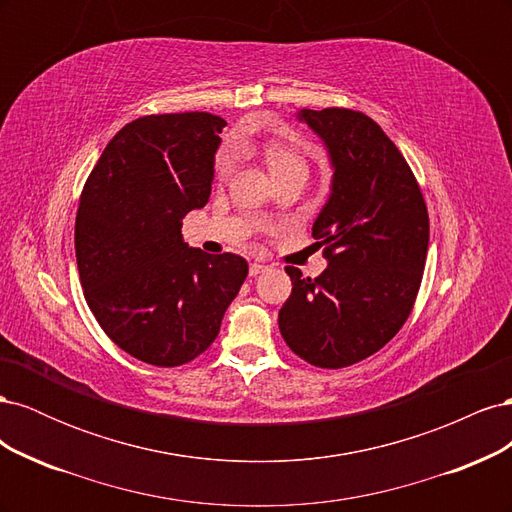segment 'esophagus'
<instances>
[{
    "instance_id": "esophagus-1",
    "label": "esophagus",
    "mask_w": 512,
    "mask_h": 512,
    "mask_svg": "<svg viewBox=\"0 0 512 512\" xmlns=\"http://www.w3.org/2000/svg\"><path fill=\"white\" fill-rule=\"evenodd\" d=\"M265 269H267V265H265V262H262V260H254V262H250V275H252V277L260 275V273L265 271Z\"/></svg>"
}]
</instances>
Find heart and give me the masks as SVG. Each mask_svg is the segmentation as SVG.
<instances>
[{"label": "heart", "mask_w": 512, "mask_h": 512, "mask_svg": "<svg viewBox=\"0 0 512 512\" xmlns=\"http://www.w3.org/2000/svg\"><path fill=\"white\" fill-rule=\"evenodd\" d=\"M262 153H265V162L269 166V173L273 177H280L286 173H294V170H305V160L297 149H292L284 143H265L262 145ZM232 168L230 156H222L218 162V175L226 177Z\"/></svg>", "instance_id": "1"}]
</instances>
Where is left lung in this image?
Returning <instances> with one entry per match:
<instances>
[{"label": "left lung", "instance_id": "left-lung-1", "mask_svg": "<svg viewBox=\"0 0 512 512\" xmlns=\"http://www.w3.org/2000/svg\"><path fill=\"white\" fill-rule=\"evenodd\" d=\"M327 149L331 185L312 226L327 258L316 280L288 267L284 342L301 359L339 369L378 352L404 327L425 269L429 218L408 162L378 123L348 108H301Z\"/></svg>", "mask_w": 512, "mask_h": 512}]
</instances>
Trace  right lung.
I'll return each instance as SVG.
<instances>
[{
	"mask_svg": "<svg viewBox=\"0 0 512 512\" xmlns=\"http://www.w3.org/2000/svg\"><path fill=\"white\" fill-rule=\"evenodd\" d=\"M226 121L149 115L102 151L76 211L81 284L104 333L134 359L177 367L205 352L247 275L237 254L190 247L181 220L209 203Z\"/></svg>",
	"mask_w": 512,
	"mask_h": 512,
	"instance_id": "1",
	"label": "right lung"
}]
</instances>
